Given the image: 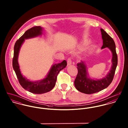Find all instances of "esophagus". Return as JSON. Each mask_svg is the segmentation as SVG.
<instances>
[{
    "label": "esophagus",
    "mask_w": 128,
    "mask_h": 128,
    "mask_svg": "<svg viewBox=\"0 0 128 128\" xmlns=\"http://www.w3.org/2000/svg\"><path fill=\"white\" fill-rule=\"evenodd\" d=\"M67 62H68V66H70V64H72V60L70 58H69L68 59V61H67Z\"/></svg>",
    "instance_id": "obj_1"
}]
</instances>
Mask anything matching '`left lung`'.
I'll use <instances>...</instances> for the list:
<instances>
[{
	"label": "left lung",
	"mask_w": 128,
	"mask_h": 128,
	"mask_svg": "<svg viewBox=\"0 0 128 128\" xmlns=\"http://www.w3.org/2000/svg\"><path fill=\"white\" fill-rule=\"evenodd\" d=\"M103 45L102 49L108 48L112 53V66L110 72L101 79L94 80L88 77L87 66L85 62L81 61L78 63V74L74 81L76 89L83 93L91 94L100 91L107 88L112 82L118 64L116 46L113 39L102 28L100 29Z\"/></svg>",
	"instance_id": "8db88e82"
}]
</instances>
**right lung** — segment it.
<instances>
[{"instance_id":"right-lung-1","label":"right lung","mask_w":128,"mask_h":128,"mask_svg":"<svg viewBox=\"0 0 128 128\" xmlns=\"http://www.w3.org/2000/svg\"><path fill=\"white\" fill-rule=\"evenodd\" d=\"M43 28L36 26L27 30L24 34L16 42L14 48V56L12 65L17 75L18 82L22 87L28 91L36 94H41L50 91L54 87L56 81L58 74L60 72L65 68L67 65L66 60L62 62L53 65L46 78L43 80L33 82L29 81L23 77L20 72L18 59L20 47L26 39L38 36L42 34Z\"/></svg>"}]
</instances>
